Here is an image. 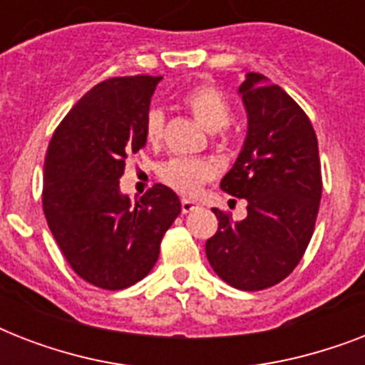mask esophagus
<instances>
[{
  "label": "esophagus",
  "mask_w": 365,
  "mask_h": 365,
  "mask_svg": "<svg viewBox=\"0 0 365 365\" xmlns=\"http://www.w3.org/2000/svg\"><path fill=\"white\" fill-rule=\"evenodd\" d=\"M195 208H199V202H195V200H189V199L182 200V212H183V214H189V212H193Z\"/></svg>",
  "instance_id": "34e87169"
}]
</instances>
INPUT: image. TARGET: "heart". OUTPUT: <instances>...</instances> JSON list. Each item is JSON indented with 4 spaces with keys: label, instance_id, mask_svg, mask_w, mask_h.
<instances>
[{
    "label": "heart",
    "instance_id": "b5f03b06",
    "mask_svg": "<svg viewBox=\"0 0 365 365\" xmlns=\"http://www.w3.org/2000/svg\"><path fill=\"white\" fill-rule=\"evenodd\" d=\"M183 104L208 132H220L231 123L233 110L229 100L212 85H197L183 96ZM165 132V113L151 110L145 119V136L151 143H159ZM160 178L182 195H197L208 180L214 178V168L206 160L178 159L168 160L160 168Z\"/></svg>",
    "mask_w": 365,
    "mask_h": 365
}]
</instances>
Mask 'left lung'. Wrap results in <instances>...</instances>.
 <instances>
[{"label": "left lung", "mask_w": 365, "mask_h": 365, "mask_svg": "<svg viewBox=\"0 0 365 365\" xmlns=\"http://www.w3.org/2000/svg\"><path fill=\"white\" fill-rule=\"evenodd\" d=\"M248 132L220 187L248 202L233 222L214 208L217 231L206 257L223 282L244 292L271 288L288 277L311 242L322 199L318 140L294 98L261 73L239 87Z\"/></svg>", "instance_id": "left-lung-1"}]
</instances>
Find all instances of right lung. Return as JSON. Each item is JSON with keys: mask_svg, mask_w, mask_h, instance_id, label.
I'll return each mask as SVG.
<instances>
[{"mask_svg": "<svg viewBox=\"0 0 365 365\" xmlns=\"http://www.w3.org/2000/svg\"><path fill=\"white\" fill-rule=\"evenodd\" d=\"M160 77H111L93 87L54 130L45 157L43 212L73 271L102 289L140 282L182 212L157 183L136 202L121 193L125 160L145 145V119Z\"/></svg>", "mask_w": 365, "mask_h": 365, "instance_id": "add662e5", "label": "right lung"}]
</instances>
